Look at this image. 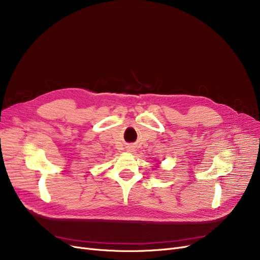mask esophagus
Instances as JSON below:
<instances>
[{
  "label": "esophagus",
  "mask_w": 260,
  "mask_h": 260,
  "mask_svg": "<svg viewBox=\"0 0 260 260\" xmlns=\"http://www.w3.org/2000/svg\"><path fill=\"white\" fill-rule=\"evenodd\" d=\"M127 151H128V152H133V147H132V146H128V147H127Z\"/></svg>",
  "instance_id": "1"
}]
</instances>
